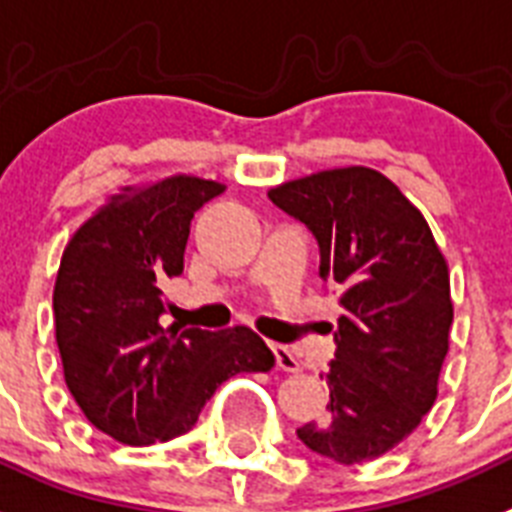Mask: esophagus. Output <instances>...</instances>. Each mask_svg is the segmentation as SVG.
<instances>
[{
	"label": "esophagus",
	"instance_id": "obj_1",
	"mask_svg": "<svg viewBox=\"0 0 512 512\" xmlns=\"http://www.w3.org/2000/svg\"><path fill=\"white\" fill-rule=\"evenodd\" d=\"M274 353V361H277V366H280L282 371H301V361L293 356V350L287 348V345H280V342H272L269 345Z\"/></svg>",
	"mask_w": 512,
	"mask_h": 512
}]
</instances>
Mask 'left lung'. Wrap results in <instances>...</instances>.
Returning <instances> with one entry per match:
<instances>
[{"mask_svg": "<svg viewBox=\"0 0 512 512\" xmlns=\"http://www.w3.org/2000/svg\"><path fill=\"white\" fill-rule=\"evenodd\" d=\"M319 240L324 290L337 295L327 413L303 445L335 463L390 453L437 400L450 350V269L424 214L390 177L337 167L269 190Z\"/></svg>", "mask_w": 512, "mask_h": 512, "instance_id": "1", "label": "left lung"}]
</instances>
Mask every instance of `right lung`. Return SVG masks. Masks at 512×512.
<instances>
[{
	"label": "right lung",
	"instance_id": "right-lung-1",
	"mask_svg": "<svg viewBox=\"0 0 512 512\" xmlns=\"http://www.w3.org/2000/svg\"><path fill=\"white\" fill-rule=\"evenodd\" d=\"M225 193L217 180L159 177L125 185L75 230L54 282L65 382L83 416L122 445L180 437L225 379L269 371L251 327H164L162 287L183 274L190 219Z\"/></svg>",
	"mask_w": 512,
	"mask_h": 512
}]
</instances>
